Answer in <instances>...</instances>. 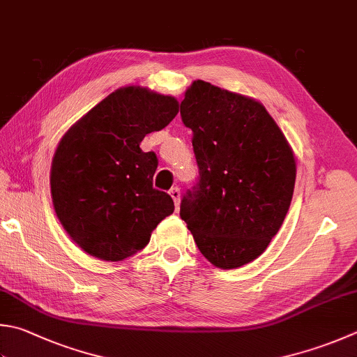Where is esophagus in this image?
Returning <instances> with one entry per match:
<instances>
[{
	"label": "esophagus",
	"mask_w": 357,
	"mask_h": 357,
	"mask_svg": "<svg viewBox=\"0 0 357 357\" xmlns=\"http://www.w3.org/2000/svg\"><path fill=\"white\" fill-rule=\"evenodd\" d=\"M169 196L172 197L174 204H176V206L178 208V205H180V190L178 188H172V190L169 191Z\"/></svg>",
	"instance_id": "34e87169"
}]
</instances>
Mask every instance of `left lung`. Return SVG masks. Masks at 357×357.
Listing matches in <instances>:
<instances>
[{
  "mask_svg": "<svg viewBox=\"0 0 357 357\" xmlns=\"http://www.w3.org/2000/svg\"><path fill=\"white\" fill-rule=\"evenodd\" d=\"M200 181L180 205L200 253L219 268L257 259L291 206L297 160L259 100L194 80L180 105Z\"/></svg>",
  "mask_w": 357,
  "mask_h": 357,
  "instance_id": "1",
  "label": "left lung"
}]
</instances>
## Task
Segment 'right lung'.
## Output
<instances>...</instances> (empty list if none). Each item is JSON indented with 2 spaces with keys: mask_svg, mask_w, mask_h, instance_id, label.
Here are the masks:
<instances>
[{
  "mask_svg": "<svg viewBox=\"0 0 357 357\" xmlns=\"http://www.w3.org/2000/svg\"><path fill=\"white\" fill-rule=\"evenodd\" d=\"M177 113L174 96L121 86L59 141L50 174L54 211L85 253L110 262L129 258L174 213L169 194L152 186L157 155L139 144Z\"/></svg>",
  "mask_w": 357,
  "mask_h": 357,
  "instance_id": "1",
  "label": "right lung"
}]
</instances>
